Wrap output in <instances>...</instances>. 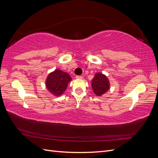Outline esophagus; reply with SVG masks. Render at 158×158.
<instances>
[{
    "label": "esophagus",
    "mask_w": 158,
    "mask_h": 158,
    "mask_svg": "<svg viewBox=\"0 0 158 158\" xmlns=\"http://www.w3.org/2000/svg\"><path fill=\"white\" fill-rule=\"evenodd\" d=\"M76 78H77V79H82L83 78V76H76Z\"/></svg>",
    "instance_id": "34e87169"
}]
</instances>
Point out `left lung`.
I'll use <instances>...</instances> for the list:
<instances>
[{
  "instance_id": "left-lung-1",
  "label": "left lung",
  "mask_w": 158,
  "mask_h": 158,
  "mask_svg": "<svg viewBox=\"0 0 158 158\" xmlns=\"http://www.w3.org/2000/svg\"><path fill=\"white\" fill-rule=\"evenodd\" d=\"M92 87L95 95L100 96L109 89V82L106 76L101 73L95 74L92 81Z\"/></svg>"
}]
</instances>
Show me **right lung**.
Returning <instances> with one entry per match:
<instances>
[{"label": "right lung", "mask_w": 158, "mask_h": 158, "mask_svg": "<svg viewBox=\"0 0 158 158\" xmlns=\"http://www.w3.org/2000/svg\"><path fill=\"white\" fill-rule=\"evenodd\" d=\"M71 80L68 73L56 69L49 74L46 80V86L51 94L58 96L64 93Z\"/></svg>", "instance_id": "obj_1"}]
</instances>
